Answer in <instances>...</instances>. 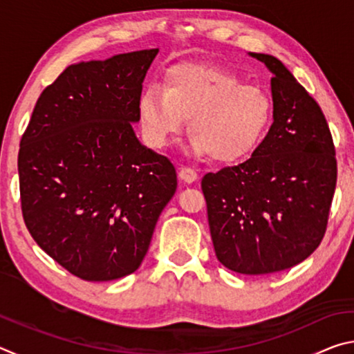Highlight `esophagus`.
I'll return each instance as SVG.
<instances>
[{
	"mask_svg": "<svg viewBox=\"0 0 354 354\" xmlns=\"http://www.w3.org/2000/svg\"><path fill=\"white\" fill-rule=\"evenodd\" d=\"M178 176L183 179L184 183H194L196 181V178H198V175H196V171L194 169H190V167H181V169L178 170Z\"/></svg>",
	"mask_w": 354,
	"mask_h": 354,
	"instance_id": "obj_1",
	"label": "esophagus"
}]
</instances>
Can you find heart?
<instances>
[{
	"label": "heart",
	"mask_w": 354,
	"mask_h": 354,
	"mask_svg": "<svg viewBox=\"0 0 354 354\" xmlns=\"http://www.w3.org/2000/svg\"><path fill=\"white\" fill-rule=\"evenodd\" d=\"M272 117L273 101L266 88L215 65H175L167 70L160 88L149 86L139 98L149 145L165 147L187 118L194 151L217 162H234L253 153Z\"/></svg>",
	"instance_id": "heart-1"
}]
</instances>
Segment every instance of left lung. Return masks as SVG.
Returning a JSON list of instances; mask_svg holds the SVG:
<instances>
[{
    "mask_svg": "<svg viewBox=\"0 0 354 354\" xmlns=\"http://www.w3.org/2000/svg\"><path fill=\"white\" fill-rule=\"evenodd\" d=\"M272 71L273 124L243 164L207 173L201 189L217 259L243 274L290 268L325 236L337 162L320 106L279 59Z\"/></svg>",
    "mask_w": 354,
    "mask_h": 354,
    "instance_id": "left-lung-1",
    "label": "left lung"
}]
</instances>
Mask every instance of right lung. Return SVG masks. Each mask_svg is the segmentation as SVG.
I'll return each instance as SVG.
<instances>
[{"label":"right lung","instance_id":"add662e5","mask_svg":"<svg viewBox=\"0 0 354 354\" xmlns=\"http://www.w3.org/2000/svg\"><path fill=\"white\" fill-rule=\"evenodd\" d=\"M158 48L73 64L35 103L21 136V212L39 247L75 277L136 272L176 192V170L143 147L142 82Z\"/></svg>","mask_w":354,"mask_h":354}]
</instances>
